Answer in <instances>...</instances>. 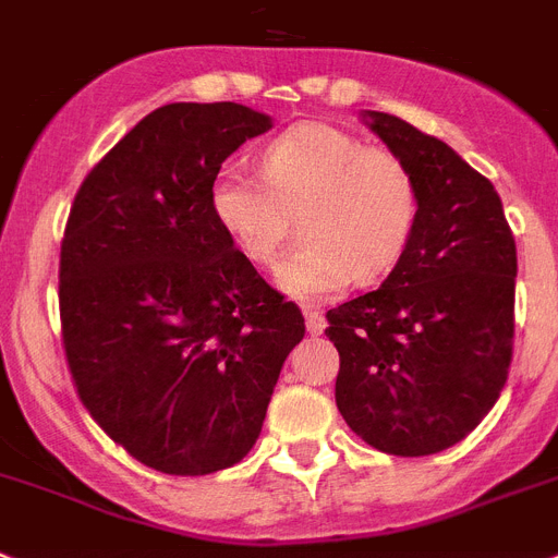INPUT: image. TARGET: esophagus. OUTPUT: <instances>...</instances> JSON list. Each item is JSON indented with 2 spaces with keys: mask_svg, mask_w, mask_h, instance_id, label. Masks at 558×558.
<instances>
[{
  "mask_svg": "<svg viewBox=\"0 0 558 558\" xmlns=\"http://www.w3.org/2000/svg\"><path fill=\"white\" fill-rule=\"evenodd\" d=\"M304 327L311 336H322L327 327V318L316 311V307H304Z\"/></svg>",
  "mask_w": 558,
  "mask_h": 558,
  "instance_id": "34e87169",
  "label": "esophagus"
}]
</instances>
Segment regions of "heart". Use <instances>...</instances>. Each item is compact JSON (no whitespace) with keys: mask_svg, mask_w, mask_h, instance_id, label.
<instances>
[{"mask_svg":"<svg viewBox=\"0 0 558 558\" xmlns=\"http://www.w3.org/2000/svg\"><path fill=\"white\" fill-rule=\"evenodd\" d=\"M208 208L231 245L270 265L288 211L299 214L302 245L276 265V284L322 302L355 282H378L407 254L421 220V189L403 157L375 149L332 123H296L259 151V174L222 166Z\"/></svg>","mask_w":558,"mask_h":558,"instance_id":"1","label":"heart"}]
</instances>
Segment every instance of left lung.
Returning a JSON list of instances; mask_svg holds the SVG:
<instances>
[{
  "instance_id": "left-lung-1",
  "label": "left lung",
  "mask_w": 558,
  "mask_h": 558,
  "mask_svg": "<svg viewBox=\"0 0 558 558\" xmlns=\"http://www.w3.org/2000/svg\"><path fill=\"white\" fill-rule=\"evenodd\" d=\"M369 126L415 174L421 220L387 282L327 311L336 407L373 449L437 454L506 387L517 242L492 180L451 146L387 112Z\"/></svg>"
}]
</instances>
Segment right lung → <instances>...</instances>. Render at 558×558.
<instances>
[{
  "label": "right lung",
  "instance_id": "add662e5",
  "mask_svg": "<svg viewBox=\"0 0 558 558\" xmlns=\"http://www.w3.org/2000/svg\"><path fill=\"white\" fill-rule=\"evenodd\" d=\"M268 130L242 104H166L93 166L66 217L59 313L75 392L163 474L240 463L304 338L302 311L208 208L222 160Z\"/></svg>",
  "mask_w": 558,
  "mask_h": 558
}]
</instances>
